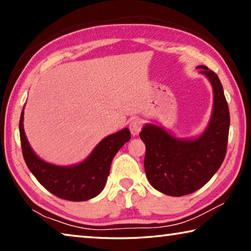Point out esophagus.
I'll return each instance as SVG.
<instances>
[{
  "mask_svg": "<svg viewBox=\"0 0 251 251\" xmlns=\"http://www.w3.org/2000/svg\"><path fill=\"white\" fill-rule=\"evenodd\" d=\"M142 127H143V122L139 120V118H134V120L130 121V123H129L130 133L133 134L134 136L139 134V131H141Z\"/></svg>",
  "mask_w": 251,
  "mask_h": 251,
  "instance_id": "esophagus-1",
  "label": "esophagus"
}]
</instances>
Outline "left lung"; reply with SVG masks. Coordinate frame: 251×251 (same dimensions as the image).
I'll return each mask as SVG.
<instances>
[{"instance_id": "obj_1", "label": "left lung", "mask_w": 251, "mask_h": 251, "mask_svg": "<svg viewBox=\"0 0 251 251\" xmlns=\"http://www.w3.org/2000/svg\"><path fill=\"white\" fill-rule=\"evenodd\" d=\"M198 69L209 78L214 90V110L203 134L184 141L155 125H146L139 133L146 146L144 166L148 181L173 197L192 194L206 185L222 166L227 151L230 116L223 85L207 66Z\"/></svg>"}]
</instances>
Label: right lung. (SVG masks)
Here are the masks:
<instances>
[{"instance_id":"right-lung-1","label":"right lung","mask_w":251,"mask_h":251,"mask_svg":"<svg viewBox=\"0 0 251 251\" xmlns=\"http://www.w3.org/2000/svg\"><path fill=\"white\" fill-rule=\"evenodd\" d=\"M23 115L24 109L20 118V138L25 163L44 188L65 201H84L96 197L104 189L114 156L130 139L129 129L124 128L105 137L83 163L56 166L42 160L32 151L24 133Z\"/></svg>"}]
</instances>
